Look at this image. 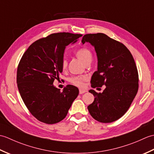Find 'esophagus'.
I'll return each instance as SVG.
<instances>
[{
  "label": "esophagus",
  "instance_id": "1",
  "mask_svg": "<svg viewBox=\"0 0 154 154\" xmlns=\"http://www.w3.org/2000/svg\"><path fill=\"white\" fill-rule=\"evenodd\" d=\"M85 92H87V91H85V90H84V89H79V94H83V93H85Z\"/></svg>",
  "mask_w": 154,
  "mask_h": 154
}]
</instances>
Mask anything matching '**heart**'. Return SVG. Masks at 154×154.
<instances>
[{
	"instance_id": "obj_1",
	"label": "heart",
	"mask_w": 154,
	"mask_h": 154,
	"mask_svg": "<svg viewBox=\"0 0 154 154\" xmlns=\"http://www.w3.org/2000/svg\"><path fill=\"white\" fill-rule=\"evenodd\" d=\"M75 55L83 62L84 64L89 63L92 61V53L87 48H81L77 50L75 53ZM67 66V61L66 58L64 57L62 60V67L63 69H66ZM87 79L86 77H75L70 79L71 83L78 87H83L84 85V81Z\"/></svg>"
}]
</instances>
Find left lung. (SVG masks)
<instances>
[{"label":"left lung","instance_id":"1","mask_svg":"<svg viewBox=\"0 0 154 154\" xmlns=\"http://www.w3.org/2000/svg\"><path fill=\"white\" fill-rule=\"evenodd\" d=\"M81 42H89L97 54V71L91 77V87L106 86L103 93L89 90L95 98L88 110L100 122H112L126 112L138 92L134 60L125 45L103 33L85 35Z\"/></svg>","mask_w":154,"mask_h":154}]
</instances>
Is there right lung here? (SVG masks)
Instances as JSON below:
<instances>
[{"instance_id":"right-lung-1","label":"right lung","mask_w":154,"mask_h":154,"mask_svg":"<svg viewBox=\"0 0 154 154\" xmlns=\"http://www.w3.org/2000/svg\"><path fill=\"white\" fill-rule=\"evenodd\" d=\"M82 35L52 34L34 42L22 55L16 77L19 93L29 111L42 122L53 124L64 119L79 94L73 85L61 92L53 83L63 71L65 48Z\"/></svg>"}]
</instances>
